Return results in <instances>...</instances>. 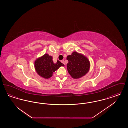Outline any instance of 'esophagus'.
<instances>
[{"mask_svg":"<svg viewBox=\"0 0 128 128\" xmlns=\"http://www.w3.org/2000/svg\"><path fill=\"white\" fill-rule=\"evenodd\" d=\"M61 63H62L64 65H65V63H64V60H61Z\"/></svg>","mask_w":128,"mask_h":128,"instance_id":"34e87169","label":"esophagus"}]
</instances>
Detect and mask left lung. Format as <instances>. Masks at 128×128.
I'll return each instance as SVG.
<instances>
[{
    "mask_svg": "<svg viewBox=\"0 0 128 128\" xmlns=\"http://www.w3.org/2000/svg\"><path fill=\"white\" fill-rule=\"evenodd\" d=\"M68 63L67 70L74 79H78L87 73L89 70L90 64L88 58L77 52H73L67 57Z\"/></svg>",
    "mask_w": 128,
    "mask_h": 128,
    "instance_id": "obj_1",
    "label": "left lung"
}]
</instances>
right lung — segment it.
<instances>
[{"instance_id": "add662e5", "label": "right lung", "mask_w": 128, "mask_h": 128, "mask_svg": "<svg viewBox=\"0 0 128 128\" xmlns=\"http://www.w3.org/2000/svg\"><path fill=\"white\" fill-rule=\"evenodd\" d=\"M52 56L46 54L42 56L37 58L34 62L36 70L39 75L45 79L52 77L53 73L61 66H64L59 60L54 63Z\"/></svg>"}]
</instances>
